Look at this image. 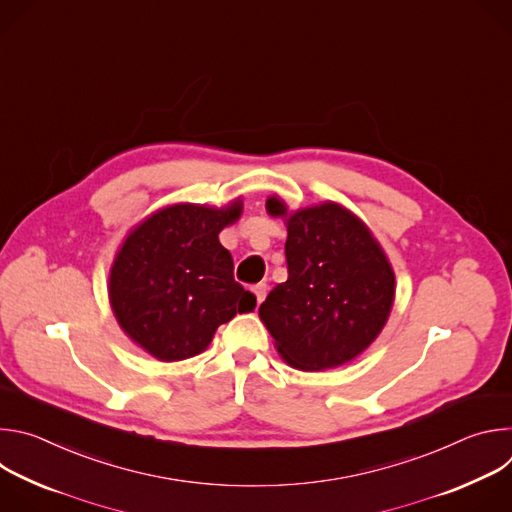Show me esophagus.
<instances>
[{
  "instance_id": "34e87169",
  "label": "esophagus",
  "mask_w": 512,
  "mask_h": 512,
  "mask_svg": "<svg viewBox=\"0 0 512 512\" xmlns=\"http://www.w3.org/2000/svg\"><path fill=\"white\" fill-rule=\"evenodd\" d=\"M253 294H255V298H257V304H261V302L265 300V296H267V285H265V283H257V285L253 287Z\"/></svg>"
}]
</instances>
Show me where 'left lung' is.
Listing matches in <instances>:
<instances>
[{
	"label": "left lung",
	"mask_w": 512,
	"mask_h": 512,
	"mask_svg": "<svg viewBox=\"0 0 512 512\" xmlns=\"http://www.w3.org/2000/svg\"><path fill=\"white\" fill-rule=\"evenodd\" d=\"M265 208L287 227V281L269 291L259 318L294 369H336L385 328L395 300L393 267L369 227L338 202L289 212L269 196Z\"/></svg>",
	"instance_id": "1"
}]
</instances>
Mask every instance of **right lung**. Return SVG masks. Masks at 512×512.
<instances>
[{"mask_svg":"<svg viewBox=\"0 0 512 512\" xmlns=\"http://www.w3.org/2000/svg\"><path fill=\"white\" fill-rule=\"evenodd\" d=\"M241 212V198L223 208L180 202L131 229L111 265L109 302L139 348L164 362L184 360L204 352L218 326L255 310L218 241Z\"/></svg>","mask_w":512,"mask_h":512,"instance_id":"add662e5","label":"right lung"}]
</instances>
